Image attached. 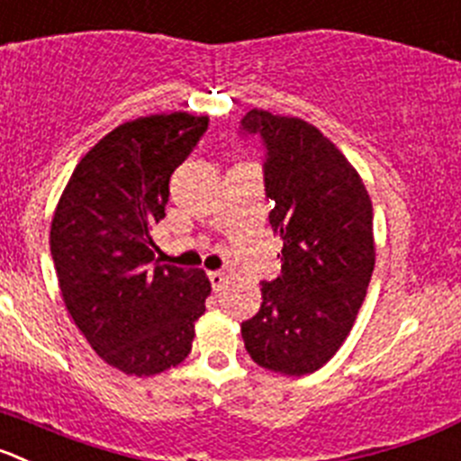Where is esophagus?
I'll use <instances>...</instances> for the list:
<instances>
[{"mask_svg": "<svg viewBox=\"0 0 461 461\" xmlns=\"http://www.w3.org/2000/svg\"><path fill=\"white\" fill-rule=\"evenodd\" d=\"M209 282H211V289L216 291H221L222 286H225L227 284V275L225 273H218V270H213V273H209Z\"/></svg>", "mask_w": 461, "mask_h": 461, "instance_id": "1", "label": "esophagus"}]
</instances>
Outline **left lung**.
Returning <instances> with one entry per match:
<instances>
[{"label": "left lung", "instance_id": "8db88e82", "mask_svg": "<svg viewBox=\"0 0 461 461\" xmlns=\"http://www.w3.org/2000/svg\"><path fill=\"white\" fill-rule=\"evenodd\" d=\"M240 133L266 149L270 227L282 236V275L261 282V309L240 325L261 368L307 375L350 334L375 268L373 204L359 172L313 124L252 109Z\"/></svg>", "mask_w": 461, "mask_h": 461}]
</instances>
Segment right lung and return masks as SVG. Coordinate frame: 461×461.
I'll return each instance as SVG.
<instances>
[{
    "label": "right lung",
    "instance_id": "right-lung-1",
    "mask_svg": "<svg viewBox=\"0 0 461 461\" xmlns=\"http://www.w3.org/2000/svg\"><path fill=\"white\" fill-rule=\"evenodd\" d=\"M209 127L184 111L106 133L72 172L50 231L68 313L118 371L149 377L188 357L211 282L204 270L158 264L152 230L166 218L170 175Z\"/></svg>",
    "mask_w": 461,
    "mask_h": 461
}]
</instances>
